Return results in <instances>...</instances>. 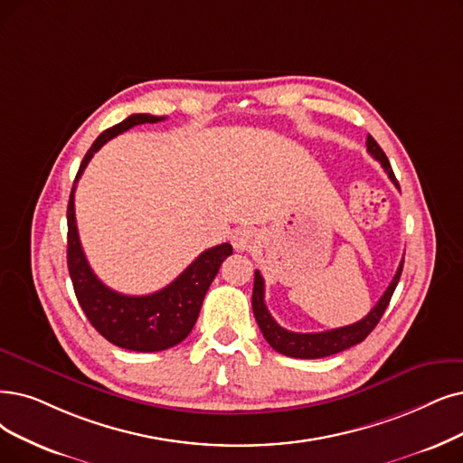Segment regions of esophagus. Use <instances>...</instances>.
I'll use <instances>...</instances> for the list:
<instances>
[{
    "label": "esophagus",
    "instance_id": "1",
    "mask_svg": "<svg viewBox=\"0 0 463 463\" xmlns=\"http://www.w3.org/2000/svg\"><path fill=\"white\" fill-rule=\"evenodd\" d=\"M232 241H233V247L237 250H250L256 245V233L252 230H249V228L237 230Z\"/></svg>",
    "mask_w": 463,
    "mask_h": 463
}]
</instances>
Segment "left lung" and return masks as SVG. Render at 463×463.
I'll use <instances>...</instances> for the list:
<instances>
[{
	"mask_svg": "<svg viewBox=\"0 0 463 463\" xmlns=\"http://www.w3.org/2000/svg\"><path fill=\"white\" fill-rule=\"evenodd\" d=\"M366 152L371 154L376 161L382 163L383 171L387 173V176L392 178V182L399 188V182L393 175V169L390 165V159L383 154L382 147L378 146V142L368 135L366 137ZM402 264L404 260H401L397 273L393 277V281L390 283V287L385 288L383 296L378 300V304L371 309L366 317H363L361 321L347 325V326H340V328H332V330H325V332H290L287 328H283L279 323H277L271 313L266 307L264 302V277L260 275V271H254V288H252V311L258 326H260L262 335L266 338V342L279 354L287 355V357H296V359H321V357H328L340 354V351L361 344L371 332L374 330V326L380 323L385 307L390 306L392 296L395 292V287L401 279L402 273Z\"/></svg>",
	"mask_w": 463,
	"mask_h": 463,
	"instance_id": "obj_1",
	"label": "left lung"
}]
</instances>
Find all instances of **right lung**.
I'll return each mask as SVG.
<instances>
[{"label": "right lung", "instance_id": "right-lung-1", "mask_svg": "<svg viewBox=\"0 0 463 463\" xmlns=\"http://www.w3.org/2000/svg\"><path fill=\"white\" fill-rule=\"evenodd\" d=\"M163 119L165 118L150 114H133L125 121L106 128L85 154L76 182L83 175L90 157L109 138L128 131L135 125L157 123ZM73 192H76V184H73L68 201V271L89 323L108 342L123 349L147 354V351H163L180 344L192 332L199 317L203 298H205L222 262L233 252L232 245L222 243L201 252L171 285L154 294L127 296L116 292L99 279L87 262L76 226Z\"/></svg>", "mask_w": 463, "mask_h": 463}]
</instances>
